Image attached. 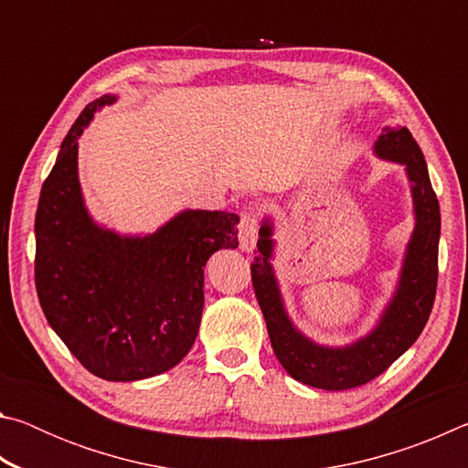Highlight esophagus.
Listing matches in <instances>:
<instances>
[{
  "label": "esophagus",
  "mask_w": 468,
  "mask_h": 468,
  "mask_svg": "<svg viewBox=\"0 0 468 468\" xmlns=\"http://www.w3.org/2000/svg\"><path fill=\"white\" fill-rule=\"evenodd\" d=\"M258 231H260V220L253 212H245L239 223V248L243 251H251L256 248L258 241Z\"/></svg>",
  "instance_id": "34e87169"
}]
</instances>
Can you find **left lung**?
<instances>
[{
    "instance_id": "1",
    "label": "left lung",
    "mask_w": 468,
    "mask_h": 468,
    "mask_svg": "<svg viewBox=\"0 0 468 468\" xmlns=\"http://www.w3.org/2000/svg\"><path fill=\"white\" fill-rule=\"evenodd\" d=\"M376 156L405 165L413 196L415 229L407 245L400 279L376 328L346 346H324L295 328L284 310L279 281L271 264L272 220L260 227L251 282L276 359L297 382L322 390H348L371 382L415 343L430 320L438 287L440 204L421 148L407 128H386L374 144Z\"/></svg>"
}]
</instances>
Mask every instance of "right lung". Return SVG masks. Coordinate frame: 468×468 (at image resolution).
Masks as SVG:
<instances>
[{
	"mask_svg": "<svg viewBox=\"0 0 468 468\" xmlns=\"http://www.w3.org/2000/svg\"><path fill=\"white\" fill-rule=\"evenodd\" d=\"M105 94L86 105L61 142L35 218V284L49 326L69 353L109 382L163 374L186 357L204 310V266L237 248L239 217L184 210L150 235L97 225L78 181V138Z\"/></svg>",
	"mask_w": 468,
	"mask_h": 468,
	"instance_id": "1",
	"label": "right lung"
}]
</instances>
